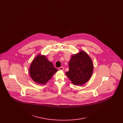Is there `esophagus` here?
I'll return each mask as SVG.
<instances>
[{
    "label": "esophagus",
    "mask_w": 123,
    "mask_h": 123,
    "mask_svg": "<svg viewBox=\"0 0 123 123\" xmlns=\"http://www.w3.org/2000/svg\"><path fill=\"white\" fill-rule=\"evenodd\" d=\"M59 70H64V68L63 67H60L59 68Z\"/></svg>",
    "instance_id": "esophagus-1"
}]
</instances>
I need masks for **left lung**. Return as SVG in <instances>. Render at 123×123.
<instances>
[{"label":"left lung","instance_id":"8db88e82","mask_svg":"<svg viewBox=\"0 0 123 123\" xmlns=\"http://www.w3.org/2000/svg\"><path fill=\"white\" fill-rule=\"evenodd\" d=\"M69 66V70L65 74L75 85L81 86L88 82L94 69L92 59L82 50L71 56Z\"/></svg>","mask_w":123,"mask_h":123}]
</instances>
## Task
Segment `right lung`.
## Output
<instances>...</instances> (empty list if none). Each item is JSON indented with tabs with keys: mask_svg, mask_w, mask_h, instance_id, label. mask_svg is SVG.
Masks as SVG:
<instances>
[{
	"mask_svg": "<svg viewBox=\"0 0 123 123\" xmlns=\"http://www.w3.org/2000/svg\"><path fill=\"white\" fill-rule=\"evenodd\" d=\"M58 70L44 55L39 54L32 61L29 67V74L34 82L45 84Z\"/></svg>",
	"mask_w": 123,
	"mask_h": 123,
	"instance_id": "add662e5",
	"label": "right lung"
}]
</instances>
